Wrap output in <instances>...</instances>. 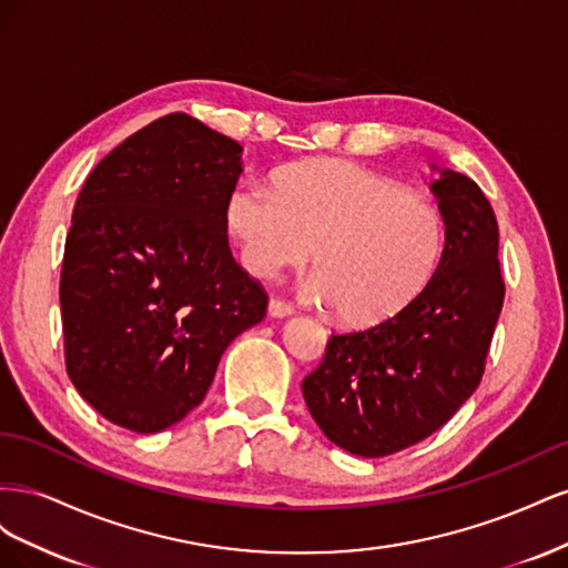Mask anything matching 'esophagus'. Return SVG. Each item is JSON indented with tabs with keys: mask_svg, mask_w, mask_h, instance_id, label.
I'll return each instance as SVG.
<instances>
[{
	"mask_svg": "<svg viewBox=\"0 0 568 568\" xmlns=\"http://www.w3.org/2000/svg\"><path fill=\"white\" fill-rule=\"evenodd\" d=\"M267 313H270V317H288V315H294V305L282 301V298H272L267 305Z\"/></svg>",
	"mask_w": 568,
	"mask_h": 568,
	"instance_id": "obj_1",
	"label": "esophagus"
}]
</instances>
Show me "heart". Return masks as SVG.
Segmentation results:
<instances>
[{
    "label": "heart",
    "mask_w": 568,
    "mask_h": 568,
    "mask_svg": "<svg viewBox=\"0 0 568 568\" xmlns=\"http://www.w3.org/2000/svg\"><path fill=\"white\" fill-rule=\"evenodd\" d=\"M227 225L244 265L261 280L307 263L315 251L317 272L305 294L334 305L348 324L398 315L434 280L445 248V222L432 203L334 161L288 168L274 189L236 186Z\"/></svg>",
    "instance_id": "b5f03b06"
}]
</instances>
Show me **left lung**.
I'll list each match as a JSON object with an SVG mask.
<instances>
[{
  "mask_svg": "<svg viewBox=\"0 0 568 568\" xmlns=\"http://www.w3.org/2000/svg\"><path fill=\"white\" fill-rule=\"evenodd\" d=\"M445 222L434 280L398 315L332 334L303 398L322 434L359 457H386L448 422L484 376L505 282L497 220L467 175L432 182Z\"/></svg>",
  "mask_w": 568,
  "mask_h": 568,
  "instance_id": "8db88e82",
  "label": "left lung"
}]
</instances>
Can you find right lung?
<instances>
[{"label":"right lung","mask_w":568,"mask_h":568,"mask_svg":"<svg viewBox=\"0 0 568 568\" xmlns=\"http://www.w3.org/2000/svg\"><path fill=\"white\" fill-rule=\"evenodd\" d=\"M242 151L170 113L115 146L75 201L59 286L65 369L134 434L184 419L230 343L265 317L267 294L227 242Z\"/></svg>","instance_id":"right-lung-1"}]
</instances>
